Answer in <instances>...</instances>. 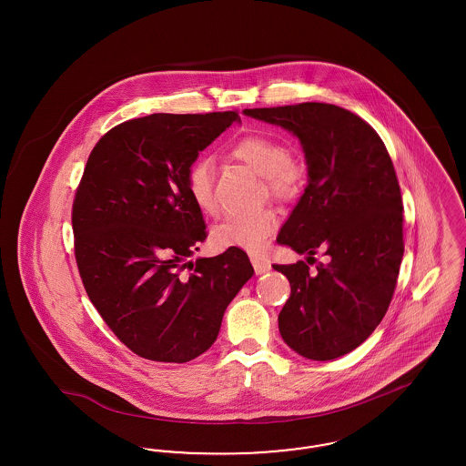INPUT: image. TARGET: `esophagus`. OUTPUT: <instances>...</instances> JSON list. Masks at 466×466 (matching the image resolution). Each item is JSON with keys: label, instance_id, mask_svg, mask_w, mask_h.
Returning a JSON list of instances; mask_svg holds the SVG:
<instances>
[{"label": "esophagus", "instance_id": "esophagus-1", "mask_svg": "<svg viewBox=\"0 0 466 466\" xmlns=\"http://www.w3.org/2000/svg\"><path fill=\"white\" fill-rule=\"evenodd\" d=\"M251 264H253V268H255L257 274H266V272L270 270V264H268V260H266V258L251 257Z\"/></svg>", "mask_w": 466, "mask_h": 466}]
</instances>
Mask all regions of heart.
I'll return each mask as SVG.
<instances>
[{"instance_id":"heart-1","label":"heart","mask_w":466,"mask_h":466,"mask_svg":"<svg viewBox=\"0 0 466 466\" xmlns=\"http://www.w3.org/2000/svg\"><path fill=\"white\" fill-rule=\"evenodd\" d=\"M230 156L262 175L268 194L278 200H293L304 188L306 167L300 160L289 156V148L278 137L267 134H248L230 147ZM187 190L200 211L208 215L218 213L215 192V166L209 158L196 160L187 171ZM278 227V217L272 209L262 208L248 213H232L213 232V243L218 248H243L246 251H260Z\"/></svg>"}]
</instances>
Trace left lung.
Listing matches in <instances>:
<instances>
[{
    "mask_svg": "<svg viewBox=\"0 0 466 466\" xmlns=\"http://www.w3.org/2000/svg\"><path fill=\"white\" fill-rule=\"evenodd\" d=\"M281 126L304 148L309 185L281 227L278 243L308 263L329 257L314 273L304 260L274 268L291 293L279 332L309 360L348 355L376 330L393 299L403 257L399 179L382 139L355 113L327 103L244 110Z\"/></svg>",
    "mask_w": 466,
    "mask_h": 466,
    "instance_id": "8db88e82",
    "label": "left lung"
}]
</instances>
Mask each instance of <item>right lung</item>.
Returning a JSON list of instances; mask_svg holds the SVG:
<instances>
[{"label": "right lung", "instance_id": "obj_1", "mask_svg": "<svg viewBox=\"0 0 466 466\" xmlns=\"http://www.w3.org/2000/svg\"><path fill=\"white\" fill-rule=\"evenodd\" d=\"M234 122L238 111L154 113L90 152L73 200L75 258L94 308L141 358L185 363L208 351L253 276L241 248L188 260L208 232L187 171Z\"/></svg>", "mask_w": 466, "mask_h": 466}]
</instances>
